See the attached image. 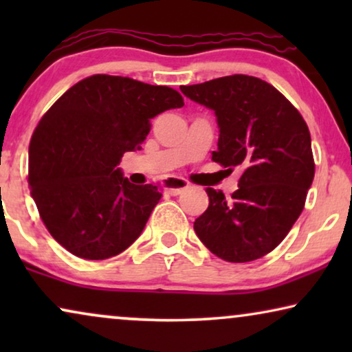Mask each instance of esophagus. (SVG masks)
<instances>
[{"label":"esophagus","instance_id":"1","mask_svg":"<svg viewBox=\"0 0 352 352\" xmlns=\"http://www.w3.org/2000/svg\"><path fill=\"white\" fill-rule=\"evenodd\" d=\"M189 187V182L181 179V177H168L165 181V189L170 195H179Z\"/></svg>","mask_w":352,"mask_h":352}]
</instances>
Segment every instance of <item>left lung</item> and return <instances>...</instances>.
Listing matches in <instances>:
<instances>
[{
    "label": "left lung",
    "mask_w": 352,
    "mask_h": 352,
    "mask_svg": "<svg viewBox=\"0 0 352 352\" xmlns=\"http://www.w3.org/2000/svg\"><path fill=\"white\" fill-rule=\"evenodd\" d=\"M181 93L213 110L219 128L213 162L239 166V189L228 200L208 187L210 204L194 229L206 248L229 263L271 253L300 218L314 179L311 134L300 112L272 85L230 75Z\"/></svg>",
    "instance_id": "left-lung-1"
}]
</instances>
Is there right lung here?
Instances as JSON below:
<instances>
[{"label":"right lung","mask_w":352,"mask_h":352,"mask_svg":"<svg viewBox=\"0 0 352 352\" xmlns=\"http://www.w3.org/2000/svg\"><path fill=\"white\" fill-rule=\"evenodd\" d=\"M182 105L168 86L93 75L45 113L28 147V187L43 223L67 252L107 259L142 234L162 190L131 184L117 165L124 152L141 148L152 118Z\"/></svg>","instance_id":"1"}]
</instances>
